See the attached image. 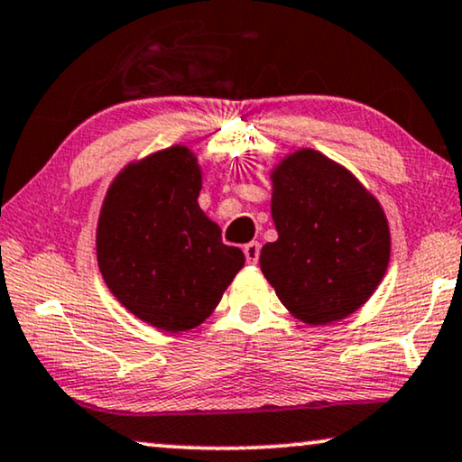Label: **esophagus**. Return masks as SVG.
<instances>
[{
    "label": "esophagus",
    "mask_w": 462,
    "mask_h": 462,
    "mask_svg": "<svg viewBox=\"0 0 462 462\" xmlns=\"http://www.w3.org/2000/svg\"><path fill=\"white\" fill-rule=\"evenodd\" d=\"M243 251H245L246 263H257V259H259V243H255V240H253V243H246Z\"/></svg>",
    "instance_id": "1"
}]
</instances>
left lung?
<instances>
[{"mask_svg":"<svg viewBox=\"0 0 462 462\" xmlns=\"http://www.w3.org/2000/svg\"><path fill=\"white\" fill-rule=\"evenodd\" d=\"M278 238L259 265L291 316L310 327L360 310L385 276L392 232L379 199L314 148L287 152L270 169Z\"/></svg>","mask_w":462,"mask_h":462,"instance_id":"8db88e82","label":"left lung"}]
</instances>
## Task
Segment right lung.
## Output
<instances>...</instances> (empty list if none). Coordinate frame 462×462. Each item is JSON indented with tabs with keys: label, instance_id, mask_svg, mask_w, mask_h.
I'll return each mask as SVG.
<instances>
[{
	"label": "right lung",
	"instance_id": "right-lung-1",
	"mask_svg": "<svg viewBox=\"0 0 462 462\" xmlns=\"http://www.w3.org/2000/svg\"><path fill=\"white\" fill-rule=\"evenodd\" d=\"M203 167L173 144L129 161L104 194L96 255L110 293L165 333L197 328L245 265L238 246L200 209Z\"/></svg>",
	"mask_w": 462,
	"mask_h": 462
}]
</instances>
